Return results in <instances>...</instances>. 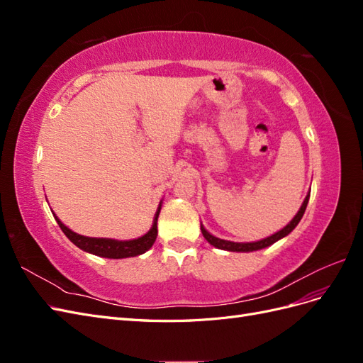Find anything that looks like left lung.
I'll return each mask as SVG.
<instances>
[{
	"mask_svg": "<svg viewBox=\"0 0 363 363\" xmlns=\"http://www.w3.org/2000/svg\"><path fill=\"white\" fill-rule=\"evenodd\" d=\"M309 196H311V192L307 194V196H306L303 204H301V207H300V211L296 212V215L294 216V219H292V221H291L286 227H283V228L280 230V232L274 233V235H271V236H268V238H265V239L257 240V242H232V240H224V239L215 238L213 235H211V233L207 232V230L203 227V224H201V233H203V236L206 238V240H207L208 244L216 247V248H219V250L248 252V251H256V250L267 248V247L272 245L274 242H277L279 239H281V238H284V236H288V235L292 232V230H294L296 225H298V223L301 221V218H303V215H304L307 203H309Z\"/></svg>",
	"mask_w": 363,
	"mask_h": 363,
	"instance_id": "left-lung-1",
	"label": "left lung"
}]
</instances>
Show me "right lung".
<instances>
[{
	"label": "right lung",
	"instance_id": "right-lung-1",
	"mask_svg": "<svg viewBox=\"0 0 363 363\" xmlns=\"http://www.w3.org/2000/svg\"><path fill=\"white\" fill-rule=\"evenodd\" d=\"M162 203L157 207V212L155 215V221H152V227L150 228V232L145 233L144 236H140L138 239H131V240H116V239H107V238H87L82 236L79 233L72 232L67 225H65L60 219L54 215L59 227L62 228V232L67 235V238L71 240L74 245L79 247L83 251L91 252V255L100 256V257H107V259H124V257H135L139 255H144L145 251H148L155 240L157 238V218L160 213Z\"/></svg>",
	"mask_w": 363,
	"mask_h": 363
}]
</instances>
